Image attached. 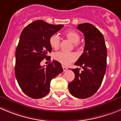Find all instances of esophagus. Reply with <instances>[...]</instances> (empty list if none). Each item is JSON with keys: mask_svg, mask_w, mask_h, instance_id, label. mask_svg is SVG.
<instances>
[{"mask_svg": "<svg viewBox=\"0 0 121 121\" xmlns=\"http://www.w3.org/2000/svg\"><path fill=\"white\" fill-rule=\"evenodd\" d=\"M62 67H63V70H64V72H65V71H66L67 70V67H66V66H62Z\"/></svg>", "mask_w": 121, "mask_h": 121, "instance_id": "1", "label": "esophagus"}]
</instances>
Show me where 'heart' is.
Returning <instances> with one entry per match:
<instances>
[{
  "label": "heart",
  "mask_w": 121,
  "mask_h": 121,
  "mask_svg": "<svg viewBox=\"0 0 121 121\" xmlns=\"http://www.w3.org/2000/svg\"><path fill=\"white\" fill-rule=\"evenodd\" d=\"M65 36L72 42L74 43V47H78V43L80 40V36L76 31L74 30H69L65 33ZM49 44L52 48L57 49L59 48L60 44V38L58 35H53L49 38ZM54 58L64 65H67L74 61L76 58V55L73 52H67L64 51H59L54 54Z\"/></svg>",
  "instance_id": "obj_1"
}]
</instances>
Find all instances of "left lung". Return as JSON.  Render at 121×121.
Here are the masks:
<instances>
[{"instance_id":"obj_1","label":"left lung","mask_w":121,"mask_h":121,"mask_svg":"<svg viewBox=\"0 0 121 121\" xmlns=\"http://www.w3.org/2000/svg\"><path fill=\"white\" fill-rule=\"evenodd\" d=\"M77 29L85 37L84 49L74 65L81 68L72 69L74 78L69 83V90L78 99H86L93 95L103 80L107 63V48L103 34L90 23L80 24Z\"/></svg>"}]
</instances>
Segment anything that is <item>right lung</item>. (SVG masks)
<instances>
[{
	"label": "right lung",
	"mask_w": 121,
	"mask_h": 121,
	"mask_svg": "<svg viewBox=\"0 0 121 121\" xmlns=\"http://www.w3.org/2000/svg\"><path fill=\"white\" fill-rule=\"evenodd\" d=\"M63 26L36 20L27 26L20 35L15 51V77L22 91L32 99L46 96L51 81L63 71L56 60L46 67L40 66L43 60L51 58L48 56L52 51L49 38Z\"/></svg>",
	"instance_id": "obj_1"
}]
</instances>
